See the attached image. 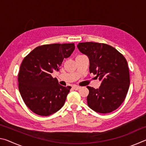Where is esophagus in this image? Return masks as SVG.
<instances>
[{"instance_id": "1", "label": "esophagus", "mask_w": 146, "mask_h": 146, "mask_svg": "<svg viewBox=\"0 0 146 146\" xmlns=\"http://www.w3.org/2000/svg\"><path fill=\"white\" fill-rule=\"evenodd\" d=\"M73 88L74 89V90H78L80 88V86H73Z\"/></svg>"}]
</instances>
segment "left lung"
<instances>
[{"mask_svg": "<svg viewBox=\"0 0 146 146\" xmlns=\"http://www.w3.org/2000/svg\"><path fill=\"white\" fill-rule=\"evenodd\" d=\"M77 48L90 60V72L102 81L98 89L87 86L88 105L100 113H108L122 104L129 90L130 78L126 59L117 49L103 43L80 42Z\"/></svg>", "mask_w": 146, "mask_h": 146, "instance_id": "1", "label": "left lung"}]
</instances>
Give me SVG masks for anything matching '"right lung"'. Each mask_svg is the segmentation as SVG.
Listing matches in <instances>:
<instances>
[{
  "label": "right lung",
  "instance_id": "add662e5",
  "mask_svg": "<svg viewBox=\"0 0 146 146\" xmlns=\"http://www.w3.org/2000/svg\"><path fill=\"white\" fill-rule=\"evenodd\" d=\"M75 44H52L36 47L22 62L19 90L25 104L36 115L49 116L64 106L70 86L64 87L51 73L58 71L64 58L70 57Z\"/></svg>",
  "mask_w": 146,
  "mask_h": 146
}]
</instances>
